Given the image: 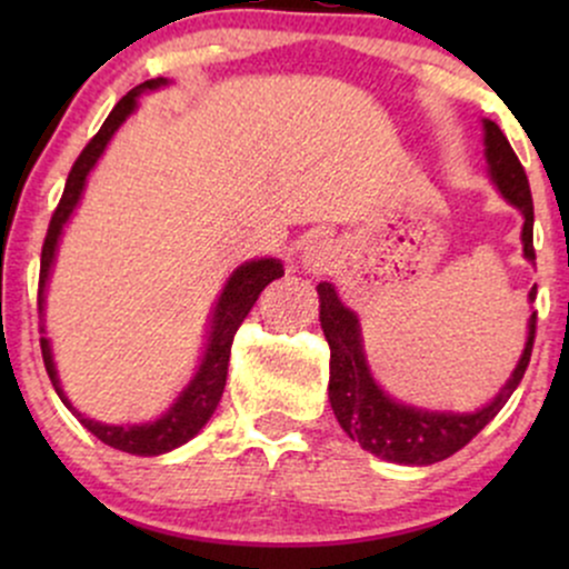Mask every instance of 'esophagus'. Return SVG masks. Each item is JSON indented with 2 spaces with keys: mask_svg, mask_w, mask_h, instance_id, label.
<instances>
[{
  "mask_svg": "<svg viewBox=\"0 0 569 569\" xmlns=\"http://www.w3.org/2000/svg\"><path fill=\"white\" fill-rule=\"evenodd\" d=\"M302 262L312 276H329V272H335L339 264V246L335 240H312V243L305 248Z\"/></svg>",
  "mask_w": 569,
  "mask_h": 569,
  "instance_id": "1",
  "label": "esophagus"
}]
</instances>
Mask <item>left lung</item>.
<instances>
[{"mask_svg":"<svg viewBox=\"0 0 569 569\" xmlns=\"http://www.w3.org/2000/svg\"><path fill=\"white\" fill-rule=\"evenodd\" d=\"M485 143H487V162L492 171L495 184L500 192L525 213V257L535 259L532 246V192L527 181L525 166H521L516 152L508 143L502 130L492 120H485ZM321 293V326L326 342H329L331 361H329V401L335 409L339 426L352 441L361 443L371 455L382 460L401 462V466H433V462L447 460L457 449L466 447L468 441L479 433L481 428L492 420L498 411L506 407V401L519 388L521 377L530 367L535 329H538V312L530 316V337H527L525 352H521L519 367L513 369L511 380L500 390L492 403L473 415H452V411H422L415 407H403L385 396L371 380L367 358L361 348V329L358 318L337 299V291L331 283L318 286ZM538 289L530 291L535 299Z\"/></svg>","mask_w":569,"mask_h":569,"instance_id":"1","label":"left lung"}]
</instances>
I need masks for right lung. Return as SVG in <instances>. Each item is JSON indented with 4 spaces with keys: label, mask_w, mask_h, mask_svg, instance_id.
Listing matches in <instances>:
<instances>
[{
    "label": "right lung",
    "mask_w": 569,
    "mask_h": 569,
    "mask_svg": "<svg viewBox=\"0 0 569 569\" xmlns=\"http://www.w3.org/2000/svg\"><path fill=\"white\" fill-rule=\"evenodd\" d=\"M166 84V80H147L141 82L139 88H133L130 93L120 98V103L112 109V114L107 117L101 130L88 141V147L82 149L80 158L74 160L71 166L67 187H63L61 200H58L53 219H50L48 234H44L42 243V262H39V291H37V310L42 316V302H44V283H48V272L53 267V257H56V246L58 238H61L63 224H67L69 213L74 211L77 200H80L82 189H84V179H88L90 168L96 166V160L101 158L103 147H107L109 139L114 136V130L122 126V120L133 112L136 107V96L143 93V90H154ZM283 276V264L278 259H257V262H246L243 267L232 272V278L227 280L224 291H221L217 310H213V323H211V337H208V348L206 356H202V363L194 375V380L189 382V388L179 396V401L173 403L160 420L147 422V426H103V422L88 420V417L77 415L74 407L69 403V398L63 396L61 385H58L56 377V367H53V356H50V345L48 339H39V348H42V358H44V369H48L50 382H53L56 393L61 396V401L80 417V422L96 439H101L109 447L120 449V452L128 455H141V457H152V455H162L171 452V449L187 443L192 436L200 433V428L211 420V415L217 411L221 393H224V382H227V363H230V350H232V339L238 335L240 323L246 321V316L251 312V307L257 305L259 293H262L272 280Z\"/></svg>",
    "instance_id": "right-lung-1"
}]
</instances>
